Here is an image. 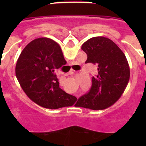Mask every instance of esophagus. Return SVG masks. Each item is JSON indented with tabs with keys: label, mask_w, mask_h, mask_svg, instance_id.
<instances>
[{
	"label": "esophagus",
	"mask_w": 146,
	"mask_h": 146,
	"mask_svg": "<svg viewBox=\"0 0 146 146\" xmlns=\"http://www.w3.org/2000/svg\"><path fill=\"white\" fill-rule=\"evenodd\" d=\"M74 70H72V69H71L70 71H69V72L67 74H69V75H72V74H74Z\"/></svg>",
	"instance_id": "1"
}]
</instances>
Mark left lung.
Returning <instances> with one entry per match:
<instances>
[{
	"instance_id": "left-lung-1",
	"label": "left lung",
	"mask_w": 146,
	"mask_h": 146,
	"mask_svg": "<svg viewBox=\"0 0 146 146\" xmlns=\"http://www.w3.org/2000/svg\"><path fill=\"white\" fill-rule=\"evenodd\" d=\"M87 54L86 63L97 65V74L92 77L88 93L78 99L76 106L104 110L118 101L127 86L129 66L122 50L110 38L93 37L82 45Z\"/></svg>"
}]
</instances>
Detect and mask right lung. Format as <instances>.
Masks as SVG:
<instances>
[{
	"label": "right lung",
	"mask_w": 146,
	"mask_h": 146,
	"mask_svg": "<svg viewBox=\"0 0 146 146\" xmlns=\"http://www.w3.org/2000/svg\"><path fill=\"white\" fill-rule=\"evenodd\" d=\"M66 64L60 45L49 38L33 40L23 49L15 73L27 96L39 106L58 109L72 106L75 96L59 87L55 70Z\"/></svg>",
	"instance_id": "right-lung-1"
}]
</instances>
